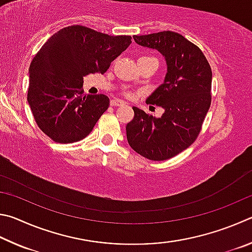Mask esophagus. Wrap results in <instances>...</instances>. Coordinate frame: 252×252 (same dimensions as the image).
<instances>
[{"mask_svg":"<svg viewBox=\"0 0 252 252\" xmlns=\"http://www.w3.org/2000/svg\"><path fill=\"white\" fill-rule=\"evenodd\" d=\"M125 104V101L122 100V99H118V98H115L110 100V105L112 106H122Z\"/></svg>","mask_w":252,"mask_h":252,"instance_id":"34e87169","label":"esophagus"}]
</instances>
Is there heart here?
I'll list each match as a JSON object with an SVG mask.
<instances>
[{
  "mask_svg": "<svg viewBox=\"0 0 252 252\" xmlns=\"http://www.w3.org/2000/svg\"><path fill=\"white\" fill-rule=\"evenodd\" d=\"M144 57H148V56H144ZM140 59H142V57H140ZM148 59H155V57H148ZM156 60V59H155Z\"/></svg>",
  "mask_w": 252,
  "mask_h": 252,
  "instance_id": "heart-1",
  "label": "heart"
}]
</instances>
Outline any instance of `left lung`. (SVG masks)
<instances>
[{
  "instance_id": "left-lung-1",
  "label": "left lung",
  "mask_w": 252,
  "mask_h": 252,
  "mask_svg": "<svg viewBox=\"0 0 252 252\" xmlns=\"http://www.w3.org/2000/svg\"><path fill=\"white\" fill-rule=\"evenodd\" d=\"M142 46L165 56L164 84L147 98L165 113L156 118L137 107L126 126L129 146L151 160H166L188 148L197 139L211 104L213 72L201 50L179 33L164 31L134 35Z\"/></svg>"
}]
</instances>
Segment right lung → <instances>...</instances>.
Masks as SVG:
<instances>
[{
    "instance_id": "obj_1",
    "label": "right lung",
    "mask_w": 252,
    "mask_h": 252,
    "mask_svg": "<svg viewBox=\"0 0 252 252\" xmlns=\"http://www.w3.org/2000/svg\"><path fill=\"white\" fill-rule=\"evenodd\" d=\"M130 43L129 35L112 36L82 25L62 29L44 43L30 65L28 101L53 142L70 144L90 135L109 98L84 95L83 77L104 74Z\"/></svg>"
}]
</instances>
